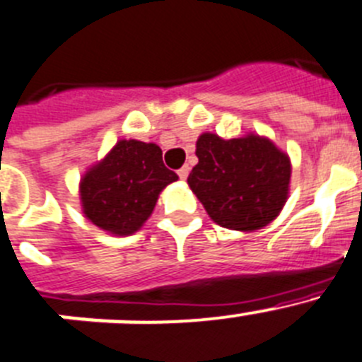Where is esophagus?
I'll use <instances>...</instances> for the list:
<instances>
[{"mask_svg":"<svg viewBox=\"0 0 362 362\" xmlns=\"http://www.w3.org/2000/svg\"><path fill=\"white\" fill-rule=\"evenodd\" d=\"M189 175V165H182L180 169H178V177H180V180H185Z\"/></svg>","mask_w":362,"mask_h":362,"instance_id":"obj_1","label":"esophagus"}]
</instances>
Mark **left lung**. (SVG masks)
<instances>
[{
    "instance_id": "8db88e82",
    "label": "left lung",
    "mask_w": 362,
    "mask_h": 362,
    "mask_svg": "<svg viewBox=\"0 0 362 362\" xmlns=\"http://www.w3.org/2000/svg\"><path fill=\"white\" fill-rule=\"evenodd\" d=\"M198 164L187 178L211 220L233 230L269 226L288 198L291 158L267 136L221 139L202 133Z\"/></svg>"
}]
</instances>
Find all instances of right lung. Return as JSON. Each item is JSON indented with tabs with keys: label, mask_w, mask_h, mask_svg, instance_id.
<instances>
[{
	"label": "right lung",
	"mask_w": 362,
	"mask_h": 362,
	"mask_svg": "<svg viewBox=\"0 0 362 362\" xmlns=\"http://www.w3.org/2000/svg\"><path fill=\"white\" fill-rule=\"evenodd\" d=\"M177 173L162 160L153 142L119 141L79 184L83 213L93 226L115 236H129L151 216L158 194Z\"/></svg>",
	"instance_id": "add662e5"
}]
</instances>
